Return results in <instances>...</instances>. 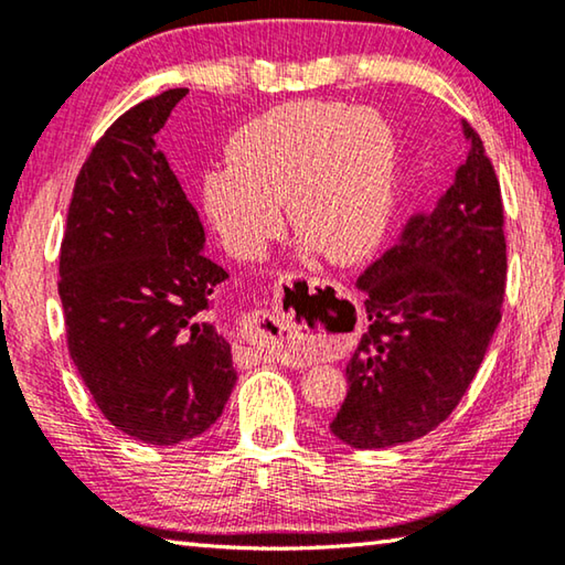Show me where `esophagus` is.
<instances>
[{"label":"esophagus","mask_w":565,"mask_h":565,"mask_svg":"<svg viewBox=\"0 0 565 565\" xmlns=\"http://www.w3.org/2000/svg\"><path fill=\"white\" fill-rule=\"evenodd\" d=\"M311 284H319L311 279ZM244 337L248 341V356L259 359H291L299 356V351L309 349L313 341H319L323 333V323L319 313H309L306 319L284 317L281 311L259 309L252 311V317L244 323Z\"/></svg>","instance_id":"34e87169"}]
</instances>
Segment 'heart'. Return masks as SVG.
I'll return each mask as SVG.
<instances>
[{
    "mask_svg": "<svg viewBox=\"0 0 565 565\" xmlns=\"http://www.w3.org/2000/svg\"><path fill=\"white\" fill-rule=\"evenodd\" d=\"M396 139L371 109L291 102L234 134L226 167L204 179V206L224 246L256 259L284 226L331 262L359 264L384 238L396 199Z\"/></svg>",
    "mask_w": 565,
    "mask_h": 565,
    "instance_id": "b5f03b06",
    "label": "heart"
}]
</instances>
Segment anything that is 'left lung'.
Segmentation results:
<instances>
[{
	"mask_svg": "<svg viewBox=\"0 0 565 565\" xmlns=\"http://www.w3.org/2000/svg\"><path fill=\"white\" fill-rule=\"evenodd\" d=\"M461 131L468 157L454 184L356 281L369 329L329 428L361 451L408 444L446 420L501 321V186L481 137L466 121Z\"/></svg>",
	"mask_w": 565,
	"mask_h": 565,
	"instance_id": "left-lung-1",
	"label": "left lung"
}]
</instances>
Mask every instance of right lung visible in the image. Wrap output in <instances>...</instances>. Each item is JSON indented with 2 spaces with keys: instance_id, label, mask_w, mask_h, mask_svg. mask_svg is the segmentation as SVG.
<instances>
[{
  "instance_id": "1",
  "label": "right lung",
  "mask_w": 565,
  "mask_h": 565,
  "mask_svg": "<svg viewBox=\"0 0 565 565\" xmlns=\"http://www.w3.org/2000/svg\"><path fill=\"white\" fill-rule=\"evenodd\" d=\"M186 92L137 104L97 141L60 254L74 366L104 418L151 446L206 434L236 384L232 347L209 319L228 274L204 254L202 218L154 139Z\"/></svg>"
}]
</instances>
